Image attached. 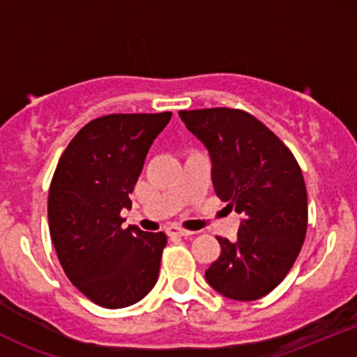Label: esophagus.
I'll list each match as a JSON object with an SVG mask.
<instances>
[{
  "label": "esophagus",
  "mask_w": 357,
  "mask_h": 357,
  "mask_svg": "<svg viewBox=\"0 0 357 357\" xmlns=\"http://www.w3.org/2000/svg\"><path fill=\"white\" fill-rule=\"evenodd\" d=\"M166 233H167V235H169V236H190V235H192L191 231L183 230V228L176 227V225H171V227H167Z\"/></svg>",
  "instance_id": "34e87169"
}]
</instances>
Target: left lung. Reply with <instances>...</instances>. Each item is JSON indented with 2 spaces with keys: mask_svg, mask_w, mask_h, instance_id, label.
Listing matches in <instances>:
<instances>
[{
  "mask_svg": "<svg viewBox=\"0 0 357 357\" xmlns=\"http://www.w3.org/2000/svg\"><path fill=\"white\" fill-rule=\"evenodd\" d=\"M188 130L208 149L215 192L241 215L235 241L204 278L233 301H257L284 280L307 231L304 176L290 149L267 126L238 109L181 110Z\"/></svg>",
  "mask_w": 357,
  "mask_h": 357,
  "instance_id": "left-lung-1",
  "label": "left lung"
}]
</instances>
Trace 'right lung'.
I'll use <instances>...</instances> for the list:
<instances>
[{
  "instance_id": "1",
  "label": "right lung",
  "mask_w": 357,
  "mask_h": 357,
  "mask_svg": "<svg viewBox=\"0 0 357 357\" xmlns=\"http://www.w3.org/2000/svg\"><path fill=\"white\" fill-rule=\"evenodd\" d=\"M173 114H110L84 126L61 154L50 192L48 225L60 265L77 289L105 309L144 298L158 282L166 235L121 211L134 191L154 139Z\"/></svg>"
}]
</instances>
